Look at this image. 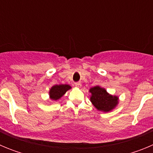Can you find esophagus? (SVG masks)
Wrapping results in <instances>:
<instances>
[{
  "instance_id": "1",
  "label": "esophagus",
  "mask_w": 153,
  "mask_h": 153,
  "mask_svg": "<svg viewBox=\"0 0 153 153\" xmlns=\"http://www.w3.org/2000/svg\"><path fill=\"white\" fill-rule=\"evenodd\" d=\"M74 84H75V86H76V87H81V83H79V82H76V83H75Z\"/></svg>"
}]
</instances>
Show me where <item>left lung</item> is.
Instances as JSON below:
<instances>
[{"label":"left lung","instance_id":"obj_1","mask_svg":"<svg viewBox=\"0 0 153 153\" xmlns=\"http://www.w3.org/2000/svg\"><path fill=\"white\" fill-rule=\"evenodd\" d=\"M91 93L90 101L93 105L100 111L108 113L117 106L119 97L110 95L104 88L96 86L90 89Z\"/></svg>","mask_w":153,"mask_h":153}]
</instances>
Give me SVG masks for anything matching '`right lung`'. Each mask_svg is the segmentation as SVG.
<instances>
[{"label":"right lung","mask_w":153,"mask_h":153,"mask_svg":"<svg viewBox=\"0 0 153 153\" xmlns=\"http://www.w3.org/2000/svg\"><path fill=\"white\" fill-rule=\"evenodd\" d=\"M71 89V86L67 84H60V85H54L51 88L49 92L50 98L53 100L56 101L60 100L66 92Z\"/></svg>","instance_id":"1"}]
</instances>
